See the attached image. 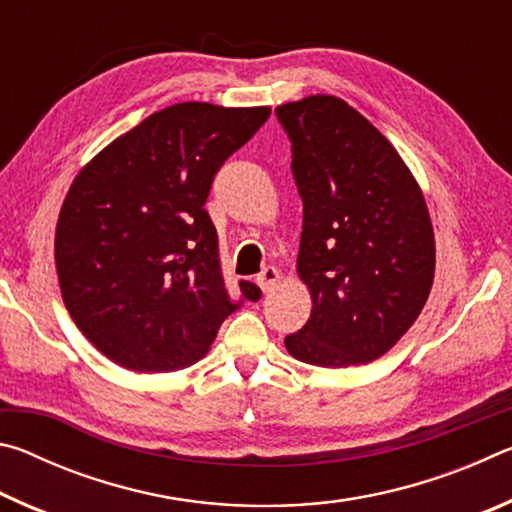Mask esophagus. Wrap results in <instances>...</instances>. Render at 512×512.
<instances>
[{
	"instance_id": "1",
	"label": "esophagus",
	"mask_w": 512,
	"mask_h": 512,
	"mask_svg": "<svg viewBox=\"0 0 512 512\" xmlns=\"http://www.w3.org/2000/svg\"><path fill=\"white\" fill-rule=\"evenodd\" d=\"M277 280H280V271H277V268H273V266H268L257 275L255 282H257V287L266 293V291H271L275 287Z\"/></svg>"
}]
</instances>
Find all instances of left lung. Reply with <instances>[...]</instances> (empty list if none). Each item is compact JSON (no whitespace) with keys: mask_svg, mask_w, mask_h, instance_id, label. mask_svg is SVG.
Segmentation results:
<instances>
[{"mask_svg":"<svg viewBox=\"0 0 512 512\" xmlns=\"http://www.w3.org/2000/svg\"><path fill=\"white\" fill-rule=\"evenodd\" d=\"M275 115L291 142L298 275L314 305L284 345L311 366L375 361L429 298L436 244L427 203L393 144L343 99L316 94Z\"/></svg>","mask_w":512,"mask_h":512,"instance_id":"left-lung-1","label":"left lung"}]
</instances>
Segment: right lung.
Here are the masks:
<instances>
[{"label":"right lung","instance_id":"obj_1","mask_svg":"<svg viewBox=\"0 0 512 512\" xmlns=\"http://www.w3.org/2000/svg\"><path fill=\"white\" fill-rule=\"evenodd\" d=\"M271 108L176 103L108 144L69 187L56 271L94 348L137 372L192 366L241 305L225 289L205 210L216 171ZM257 287L241 284V296Z\"/></svg>","mask_w":512,"mask_h":512}]
</instances>
